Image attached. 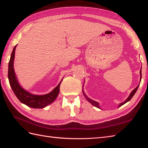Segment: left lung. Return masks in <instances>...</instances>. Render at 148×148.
<instances>
[{"mask_svg": "<svg viewBox=\"0 0 148 148\" xmlns=\"http://www.w3.org/2000/svg\"><path fill=\"white\" fill-rule=\"evenodd\" d=\"M142 74V73H141V69H140V79H141V77H142V74ZM139 85H138V86H137L136 88H135V89H134V90L132 91V92H131V93H130V96L128 97L127 99L126 100H125V102H122V103H119V107H121V106H123V104H125V103H127V102L129 101V100H130L132 98L133 96L134 95V94L136 93V92H137V89H138V88H139ZM83 95H84V97H86V100H88V101L90 103H92V104L93 106H95V107H96V108H98L100 109V106H99V103H98V102H95V101H94V100H91L90 99H89L88 97H87V96L85 95V93H84V92H83Z\"/></svg>", "mask_w": 148, "mask_h": 148, "instance_id": "8db88e82", "label": "left lung"}]
</instances>
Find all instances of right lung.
Listing matches in <instances>:
<instances>
[{"mask_svg": "<svg viewBox=\"0 0 148 148\" xmlns=\"http://www.w3.org/2000/svg\"><path fill=\"white\" fill-rule=\"evenodd\" d=\"M16 47V46L14 47L13 50L12 51L8 67V79L11 88L14 93L15 95L16 96L18 100L21 103L32 108H45V107L52 103L57 97L60 92V86L62 81L51 92L43 95H32V94L23 90L18 83L13 69V62L14 59Z\"/></svg>", "mask_w": 148, "mask_h": 148, "instance_id": "1", "label": "right lung"}]
</instances>
